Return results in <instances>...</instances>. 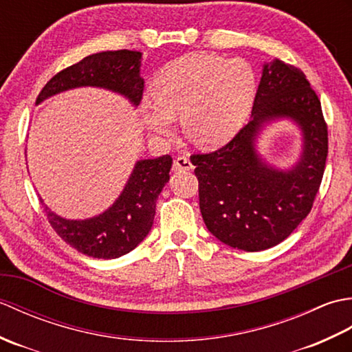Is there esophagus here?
I'll list each match as a JSON object with an SVG mask.
<instances>
[{"label": "esophagus", "mask_w": 352, "mask_h": 352, "mask_svg": "<svg viewBox=\"0 0 352 352\" xmlns=\"http://www.w3.org/2000/svg\"><path fill=\"white\" fill-rule=\"evenodd\" d=\"M192 168H193V164H192V162L189 160V157H186V155L177 157V159L174 160V163H172V170H174V172L190 170Z\"/></svg>", "instance_id": "esophagus-1"}]
</instances>
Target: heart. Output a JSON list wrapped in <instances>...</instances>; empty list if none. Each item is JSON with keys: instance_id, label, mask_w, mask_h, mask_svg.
<instances>
[{"instance_id": "1", "label": "heart", "mask_w": 352, "mask_h": 352, "mask_svg": "<svg viewBox=\"0 0 352 352\" xmlns=\"http://www.w3.org/2000/svg\"><path fill=\"white\" fill-rule=\"evenodd\" d=\"M256 96L251 66L231 58L193 52L159 72L153 101L142 104L145 129L162 139L175 131L174 116H182L186 134L204 148L226 144L241 130Z\"/></svg>"}]
</instances>
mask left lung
<instances>
[{
	"label": "left lung",
	"instance_id": "left-lung-1",
	"mask_svg": "<svg viewBox=\"0 0 352 352\" xmlns=\"http://www.w3.org/2000/svg\"><path fill=\"white\" fill-rule=\"evenodd\" d=\"M289 118L302 131V154L290 168L269 165L256 149L267 124ZM328 154L320 101L301 69L275 58L263 65L251 119L226 146L193 154L199 208L208 231L231 248L263 251L307 218Z\"/></svg>",
	"mask_w": 352,
	"mask_h": 352
}]
</instances>
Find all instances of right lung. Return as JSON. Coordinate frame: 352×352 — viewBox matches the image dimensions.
<instances>
[{
	"instance_id": "right-lung-1",
	"label": "right lung",
	"mask_w": 352,
	"mask_h": 352,
	"mask_svg": "<svg viewBox=\"0 0 352 352\" xmlns=\"http://www.w3.org/2000/svg\"><path fill=\"white\" fill-rule=\"evenodd\" d=\"M142 52L119 50L87 56L52 77L37 96L41 104L50 96L77 87H100L119 94L138 107L145 81L140 76ZM172 157L138 160L129 182L107 210L87 219H66L43 204L45 213L66 243L94 258H118L133 251L153 227L155 203L169 182Z\"/></svg>"
}]
</instances>
